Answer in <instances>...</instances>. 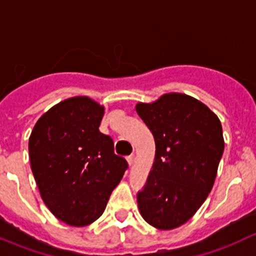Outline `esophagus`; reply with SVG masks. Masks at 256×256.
Masks as SVG:
<instances>
[{
  "instance_id": "1",
  "label": "esophagus",
  "mask_w": 256,
  "mask_h": 256,
  "mask_svg": "<svg viewBox=\"0 0 256 256\" xmlns=\"http://www.w3.org/2000/svg\"><path fill=\"white\" fill-rule=\"evenodd\" d=\"M127 162H128L129 166H132V164H133V162H134V156H133V155H130V156L127 158Z\"/></svg>"
}]
</instances>
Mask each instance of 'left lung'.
I'll return each instance as SVG.
<instances>
[{
    "label": "left lung",
    "instance_id": "8db88e82",
    "mask_svg": "<svg viewBox=\"0 0 256 256\" xmlns=\"http://www.w3.org/2000/svg\"><path fill=\"white\" fill-rule=\"evenodd\" d=\"M136 110L152 132L155 160L136 197L146 222L160 230L185 224L206 201L224 150L220 118L198 100L178 92Z\"/></svg>",
    "mask_w": 256,
    "mask_h": 256
}]
</instances>
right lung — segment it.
<instances>
[{
  "mask_svg": "<svg viewBox=\"0 0 256 256\" xmlns=\"http://www.w3.org/2000/svg\"><path fill=\"white\" fill-rule=\"evenodd\" d=\"M104 107L88 96L46 110L30 136V160L40 196L62 222L84 226L101 217L128 164L100 132Z\"/></svg>",
  "mask_w": 256,
  "mask_h": 256,
  "instance_id": "obj_1",
  "label": "right lung"
}]
</instances>
